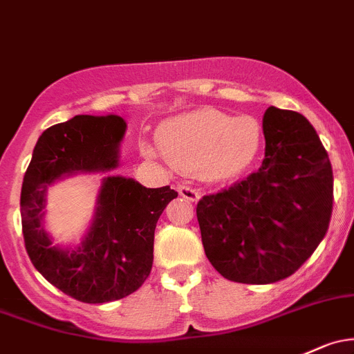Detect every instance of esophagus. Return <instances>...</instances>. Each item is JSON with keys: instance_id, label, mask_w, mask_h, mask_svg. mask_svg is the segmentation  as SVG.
Instances as JSON below:
<instances>
[{"instance_id": "esophagus-1", "label": "esophagus", "mask_w": 354, "mask_h": 354, "mask_svg": "<svg viewBox=\"0 0 354 354\" xmlns=\"http://www.w3.org/2000/svg\"><path fill=\"white\" fill-rule=\"evenodd\" d=\"M178 193H180V195L183 196V198L189 200V202H196V200L200 198L198 189L188 187V185H180V187H178Z\"/></svg>"}]
</instances>
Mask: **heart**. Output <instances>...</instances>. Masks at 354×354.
<instances>
[{
  "label": "heart",
  "instance_id": "b5f03b06",
  "mask_svg": "<svg viewBox=\"0 0 354 354\" xmlns=\"http://www.w3.org/2000/svg\"><path fill=\"white\" fill-rule=\"evenodd\" d=\"M158 142L176 169L208 181H227L244 173L258 156L263 129L252 117H230L215 109L180 115L159 127ZM146 151L152 154V149Z\"/></svg>",
  "mask_w": 354,
  "mask_h": 354
}]
</instances>
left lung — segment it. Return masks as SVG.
<instances>
[{
  "mask_svg": "<svg viewBox=\"0 0 354 354\" xmlns=\"http://www.w3.org/2000/svg\"><path fill=\"white\" fill-rule=\"evenodd\" d=\"M256 173L196 205L212 266L230 281L266 285L295 273L329 229L333 167L304 115L270 106Z\"/></svg>",
  "mask_w": 354,
  "mask_h": 354,
  "instance_id": "8db88e82",
  "label": "left lung"
}]
</instances>
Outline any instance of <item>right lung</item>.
<instances>
[{"instance_id":"obj_1","label":"right lung","mask_w":354,"mask_h":354,"mask_svg":"<svg viewBox=\"0 0 354 354\" xmlns=\"http://www.w3.org/2000/svg\"><path fill=\"white\" fill-rule=\"evenodd\" d=\"M118 115H76L39 137L21 185V230L32 265L55 288L84 304L124 299L142 286L152 268L154 230L178 193L146 188L130 178L103 181L95 218L74 249L50 245L42 227L44 193L74 173L110 171L118 165L125 133Z\"/></svg>"}]
</instances>
